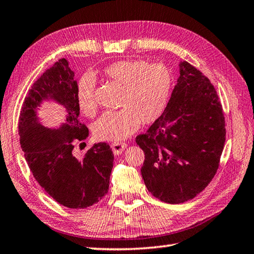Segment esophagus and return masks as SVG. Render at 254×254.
<instances>
[{
    "label": "esophagus",
    "instance_id": "obj_1",
    "mask_svg": "<svg viewBox=\"0 0 254 254\" xmlns=\"http://www.w3.org/2000/svg\"><path fill=\"white\" fill-rule=\"evenodd\" d=\"M127 144L126 143H121V142H114L111 144L112 151L114 153V155H120V154L127 148Z\"/></svg>",
    "mask_w": 254,
    "mask_h": 254
}]
</instances>
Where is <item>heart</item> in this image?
Masks as SVG:
<instances>
[{
    "label": "heart",
    "instance_id": "b5f03b06",
    "mask_svg": "<svg viewBox=\"0 0 254 254\" xmlns=\"http://www.w3.org/2000/svg\"><path fill=\"white\" fill-rule=\"evenodd\" d=\"M108 80L122 87L120 110H109L93 124L94 136L102 141H122L133 134L140 123L150 124L160 118L167 106L172 77L161 64H148L142 59L116 62L103 69ZM96 79L84 73L77 86V103L83 114L93 116Z\"/></svg>",
    "mask_w": 254,
    "mask_h": 254
}]
</instances>
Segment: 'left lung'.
<instances>
[{
	"label": "left lung",
	"instance_id": "left-lung-1",
	"mask_svg": "<svg viewBox=\"0 0 254 254\" xmlns=\"http://www.w3.org/2000/svg\"><path fill=\"white\" fill-rule=\"evenodd\" d=\"M135 141L145 155L143 181L154 197L182 203L205 190L218 170L226 141L222 107L209 79L181 62L165 110Z\"/></svg>",
	"mask_w": 254,
	"mask_h": 254
}]
</instances>
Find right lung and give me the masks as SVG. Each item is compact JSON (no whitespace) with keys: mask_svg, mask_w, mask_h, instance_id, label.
I'll return each instance as SVG.
<instances>
[{"mask_svg":"<svg viewBox=\"0 0 254 254\" xmlns=\"http://www.w3.org/2000/svg\"><path fill=\"white\" fill-rule=\"evenodd\" d=\"M73 77L67 59L62 58L34 82L19 114L18 134L25 160L43 190L64 207L83 209L107 195L114 156L107 143H94L81 158L73 154L74 142L89 135L78 120ZM46 101L66 111L59 127H45L39 120L37 112Z\"/></svg>","mask_w":254,"mask_h":254,"instance_id":"obj_1","label":"right lung"}]
</instances>
